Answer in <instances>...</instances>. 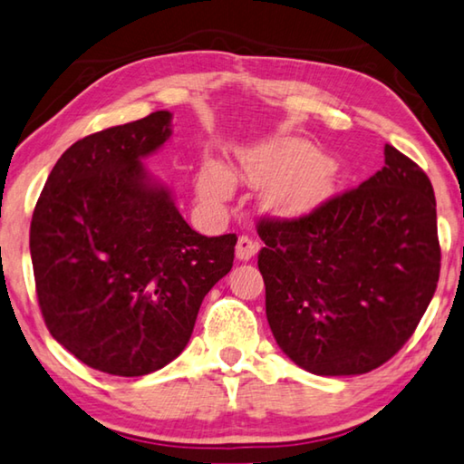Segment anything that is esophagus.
Wrapping results in <instances>:
<instances>
[{"label": "esophagus", "mask_w": 464, "mask_h": 464, "mask_svg": "<svg viewBox=\"0 0 464 464\" xmlns=\"http://www.w3.org/2000/svg\"><path fill=\"white\" fill-rule=\"evenodd\" d=\"M256 253H259V242L242 234V237L237 242V259L238 261H248V259H253Z\"/></svg>", "instance_id": "obj_1"}]
</instances>
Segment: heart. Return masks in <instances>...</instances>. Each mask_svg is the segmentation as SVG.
<instances>
[{
  "label": "heart",
  "instance_id": "b5f03b06",
  "mask_svg": "<svg viewBox=\"0 0 464 464\" xmlns=\"http://www.w3.org/2000/svg\"><path fill=\"white\" fill-rule=\"evenodd\" d=\"M245 172L253 182H268L267 201L277 209H306L323 199L331 187V169L313 143L284 140L259 148L245 158ZM230 188L218 164L205 166L199 191L208 199H222Z\"/></svg>",
  "mask_w": 464,
  "mask_h": 464
}]
</instances>
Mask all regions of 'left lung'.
I'll return each mask as SVG.
<instances>
[{"mask_svg":"<svg viewBox=\"0 0 464 464\" xmlns=\"http://www.w3.org/2000/svg\"><path fill=\"white\" fill-rule=\"evenodd\" d=\"M256 230L271 333L313 374L355 376L382 366L434 298V188L389 143L382 170L360 187L302 218H265Z\"/></svg>","mask_w":464,"mask_h":464,"instance_id":"8db88e82","label":"left lung"}]
</instances>
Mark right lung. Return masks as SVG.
Returning a JSON list of instances; mask_svg holds the SVG:
<instances>
[{"mask_svg":"<svg viewBox=\"0 0 464 464\" xmlns=\"http://www.w3.org/2000/svg\"><path fill=\"white\" fill-rule=\"evenodd\" d=\"M172 115L75 141L53 166L30 222L36 295L49 333L86 366L143 376L191 339L199 306L234 263L237 234L203 237L143 158Z\"/></svg>","mask_w":464,"mask_h":464,"instance_id":"right-lung-1","label":"right lung"}]
</instances>
